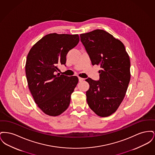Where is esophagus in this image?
I'll list each match as a JSON object with an SVG mask.
<instances>
[{
	"label": "esophagus",
	"mask_w": 155,
	"mask_h": 155,
	"mask_svg": "<svg viewBox=\"0 0 155 155\" xmlns=\"http://www.w3.org/2000/svg\"><path fill=\"white\" fill-rule=\"evenodd\" d=\"M78 79H79V81L80 82H82V81L85 80L84 78H81V77H78Z\"/></svg>",
	"instance_id": "obj_1"
}]
</instances>
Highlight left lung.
<instances>
[{
	"label": "left lung",
	"mask_w": 155,
	"mask_h": 155,
	"mask_svg": "<svg viewBox=\"0 0 155 155\" xmlns=\"http://www.w3.org/2000/svg\"><path fill=\"white\" fill-rule=\"evenodd\" d=\"M81 42L92 65H100L99 80L88 78L86 92L89 107L101 117H107L118 109L130 81V60L124 44L102 30L80 34Z\"/></svg>",
	"instance_id": "obj_1"
}]
</instances>
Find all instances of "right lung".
<instances>
[{
  "instance_id": "add662e5",
  "label": "right lung",
  "mask_w": 155,
  "mask_h": 155,
  "mask_svg": "<svg viewBox=\"0 0 155 155\" xmlns=\"http://www.w3.org/2000/svg\"><path fill=\"white\" fill-rule=\"evenodd\" d=\"M79 41L78 34H49L38 41L27 55L28 86L35 102L47 115L59 116L70 104L78 78L56 73L59 65L66 64L68 52Z\"/></svg>"
}]
</instances>
